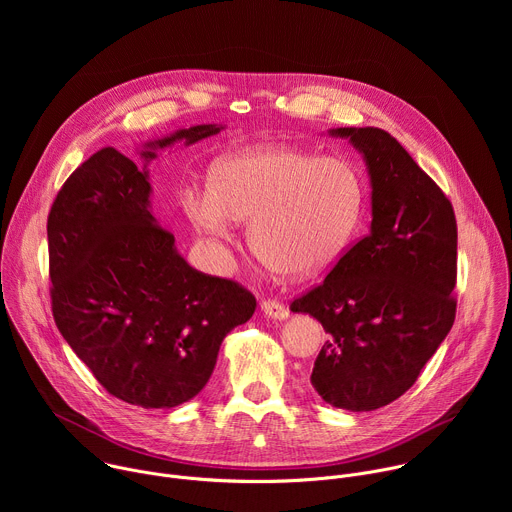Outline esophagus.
<instances>
[{"instance_id":"esophagus-1","label":"esophagus","mask_w":512,"mask_h":512,"mask_svg":"<svg viewBox=\"0 0 512 512\" xmlns=\"http://www.w3.org/2000/svg\"><path fill=\"white\" fill-rule=\"evenodd\" d=\"M261 312L267 318H273V320H285L289 316V310L277 300H263L261 302Z\"/></svg>"}]
</instances>
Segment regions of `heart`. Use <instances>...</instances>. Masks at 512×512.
Masks as SVG:
<instances>
[{"label":"heart","mask_w":512,"mask_h":512,"mask_svg":"<svg viewBox=\"0 0 512 512\" xmlns=\"http://www.w3.org/2000/svg\"><path fill=\"white\" fill-rule=\"evenodd\" d=\"M210 188L188 186L180 206L210 245L249 223L259 259L289 277L330 267L348 247L362 210V182L342 158H320L291 145H253L210 168Z\"/></svg>","instance_id":"1"}]
</instances>
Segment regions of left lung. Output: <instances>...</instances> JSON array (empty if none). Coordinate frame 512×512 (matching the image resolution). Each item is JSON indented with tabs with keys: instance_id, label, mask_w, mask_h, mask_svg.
<instances>
[{
	"instance_id": "8db88e82",
	"label": "left lung",
	"mask_w": 512,
	"mask_h": 512,
	"mask_svg": "<svg viewBox=\"0 0 512 512\" xmlns=\"http://www.w3.org/2000/svg\"><path fill=\"white\" fill-rule=\"evenodd\" d=\"M328 135L348 139L367 166L371 233L291 312L328 332L310 377L318 395L338 409L375 411L417 381L452 330L458 227L450 200L391 133Z\"/></svg>"
}]
</instances>
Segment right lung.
Instances as JSON below:
<instances>
[{
	"label": "right lung",
	"mask_w": 512,
	"mask_h": 512,
	"mask_svg": "<svg viewBox=\"0 0 512 512\" xmlns=\"http://www.w3.org/2000/svg\"><path fill=\"white\" fill-rule=\"evenodd\" d=\"M223 129L202 123L145 141L143 168L103 148L48 214L54 322L111 395L143 409L196 397L225 336L257 306L239 283L190 267L152 214L150 162Z\"/></svg>",
	"instance_id": "1"
}]
</instances>
